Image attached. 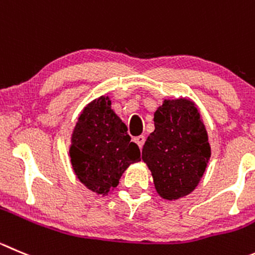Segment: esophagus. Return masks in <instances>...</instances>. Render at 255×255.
<instances>
[{
	"label": "esophagus",
	"mask_w": 255,
	"mask_h": 255,
	"mask_svg": "<svg viewBox=\"0 0 255 255\" xmlns=\"http://www.w3.org/2000/svg\"><path fill=\"white\" fill-rule=\"evenodd\" d=\"M144 141H146V138H144V135H137V137H135V138H134V142L137 144H138L139 148H142V147H143Z\"/></svg>",
	"instance_id": "obj_1"
}]
</instances>
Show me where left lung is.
Segmentation results:
<instances>
[{
	"label": "left lung",
	"mask_w": 255,
	"mask_h": 255,
	"mask_svg": "<svg viewBox=\"0 0 255 255\" xmlns=\"http://www.w3.org/2000/svg\"><path fill=\"white\" fill-rule=\"evenodd\" d=\"M154 130L142 149L157 192L167 200L190 194L203 177L210 144L199 111L186 99L165 101L154 112Z\"/></svg>",
	"instance_id": "8db88e82"
}]
</instances>
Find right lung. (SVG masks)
I'll use <instances>...</instances> for the list:
<instances>
[{
	"label": "right lung",
	"instance_id": "obj_1",
	"mask_svg": "<svg viewBox=\"0 0 255 255\" xmlns=\"http://www.w3.org/2000/svg\"><path fill=\"white\" fill-rule=\"evenodd\" d=\"M127 126L111 109L108 97L92 102L80 114L71 137L70 158L75 175L97 194L118 185L126 168L141 160Z\"/></svg>",
	"mask_w": 255,
	"mask_h": 255
}]
</instances>
